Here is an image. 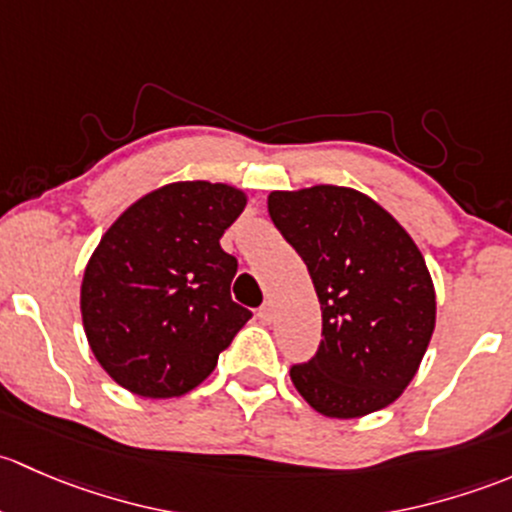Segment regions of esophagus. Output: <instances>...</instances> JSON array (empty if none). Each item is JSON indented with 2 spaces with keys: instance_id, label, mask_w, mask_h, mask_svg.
<instances>
[{
  "instance_id": "obj_1",
  "label": "esophagus",
  "mask_w": 512,
  "mask_h": 512,
  "mask_svg": "<svg viewBox=\"0 0 512 512\" xmlns=\"http://www.w3.org/2000/svg\"><path fill=\"white\" fill-rule=\"evenodd\" d=\"M258 320H261V323H271V320H273V303H271V300H266V303L258 308Z\"/></svg>"
}]
</instances>
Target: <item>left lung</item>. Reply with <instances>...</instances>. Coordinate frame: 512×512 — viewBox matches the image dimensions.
<instances>
[{
	"instance_id": "1",
	"label": "left lung",
	"mask_w": 512,
	"mask_h": 512,
	"mask_svg": "<svg viewBox=\"0 0 512 512\" xmlns=\"http://www.w3.org/2000/svg\"><path fill=\"white\" fill-rule=\"evenodd\" d=\"M268 214L308 266L323 340L291 367L300 397L330 419L389 407L419 370L436 325L424 256L382 204L352 187L268 194Z\"/></svg>"
}]
</instances>
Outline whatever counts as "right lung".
Segmentation results:
<instances>
[{"instance_id":"1","label":"right lung","mask_w":512,"mask_h":512,"mask_svg":"<svg viewBox=\"0 0 512 512\" xmlns=\"http://www.w3.org/2000/svg\"><path fill=\"white\" fill-rule=\"evenodd\" d=\"M246 202L224 182H172L105 231L83 271L81 318L120 387L147 399L192 392L251 318L231 300L236 258L219 246Z\"/></svg>"}]
</instances>
